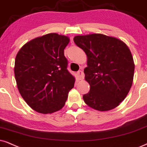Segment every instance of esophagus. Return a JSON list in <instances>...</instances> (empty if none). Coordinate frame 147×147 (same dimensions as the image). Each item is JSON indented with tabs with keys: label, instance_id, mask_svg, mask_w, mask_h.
<instances>
[{
	"label": "esophagus",
	"instance_id": "obj_1",
	"mask_svg": "<svg viewBox=\"0 0 147 147\" xmlns=\"http://www.w3.org/2000/svg\"><path fill=\"white\" fill-rule=\"evenodd\" d=\"M77 75L78 79L79 80H83L84 79V73H83L82 70H79V71L77 72Z\"/></svg>",
	"mask_w": 147,
	"mask_h": 147
}]
</instances>
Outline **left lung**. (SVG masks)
<instances>
[{
  "label": "left lung",
  "instance_id": "left-lung-1",
  "mask_svg": "<svg viewBox=\"0 0 147 147\" xmlns=\"http://www.w3.org/2000/svg\"><path fill=\"white\" fill-rule=\"evenodd\" d=\"M74 42L87 57L85 79L90 90L83 96L89 107L100 111L118 107L129 92L134 62L125 42L102 34L76 36Z\"/></svg>",
  "mask_w": 147,
  "mask_h": 147
}]
</instances>
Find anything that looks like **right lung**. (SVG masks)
<instances>
[{
  "instance_id": "obj_1",
  "label": "right lung",
  "mask_w": 147,
  "mask_h": 147,
  "mask_svg": "<svg viewBox=\"0 0 147 147\" xmlns=\"http://www.w3.org/2000/svg\"><path fill=\"white\" fill-rule=\"evenodd\" d=\"M69 38L50 33L28 42L18 51L14 72L18 90L36 112L48 114L64 107L75 77L67 70L64 50Z\"/></svg>"
}]
</instances>
